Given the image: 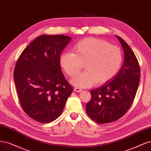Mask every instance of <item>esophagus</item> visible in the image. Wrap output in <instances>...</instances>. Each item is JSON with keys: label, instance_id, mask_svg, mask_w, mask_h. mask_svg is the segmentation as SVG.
<instances>
[{"label": "esophagus", "instance_id": "esophagus-1", "mask_svg": "<svg viewBox=\"0 0 151 151\" xmlns=\"http://www.w3.org/2000/svg\"><path fill=\"white\" fill-rule=\"evenodd\" d=\"M74 90L76 92H80L82 91V90L80 88H78V87H75V88H74Z\"/></svg>", "mask_w": 151, "mask_h": 151}]
</instances>
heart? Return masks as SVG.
I'll return each instance as SVG.
<instances>
[{"label": "heart", "instance_id": "heart-1", "mask_svg": "<svg viewBox=\"0 0 151 151\" xmlns=\"http://www.w3.org/2000/svg\"><path fill=\"white\" fill-rule=\"evenodd\" d=\"M74 53L64 52L60 56V65L67 75H76L85 65L86 71L71 80L74 85L87 88L105 83L117 73L122 62L120 48L108 41L95 37H88L78 42Z\"/></svg>", "mask_w": 151, "mask_h": 151}]
</instances>
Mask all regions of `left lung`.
<instances>
[{"label":"left lung","mask_w":151,"mask_h":151,"mask_svg":"<svg viewBox=\"0 0 151 151\" xmlns=\"http://www.w3.org/2000/svg\"><path fill=\"white\" fill-rule=\"evenodd\" d=\"M124 52L123 65L112 79L91 90V99L86 105V113L99 124L119 119L130 109L139 86L140 70L137 58L123 39L116 36Z\"/></svg>","instance_id":"left-lung-1"}]
</instances>
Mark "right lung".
I'll return each instance as SVG.
<instances>
[{
    "label": "right lung",
    "mask_w": 151,
    "mask_h": 151,
    "mask_svg": "<svg viewBox=\"0 0 151 151\" xmlns=\"http://www.w3.org/2000/svg\"><path fill=\"white\" fill-rule=\"evenodd\" d=\"M71 37L42 35L19 57L14 71L19 102L24 111L41 123L61 114L73 88L61 71L60 55Z\"/></svg>",
    "instance_id": "add662e5"
}]
</instances>
